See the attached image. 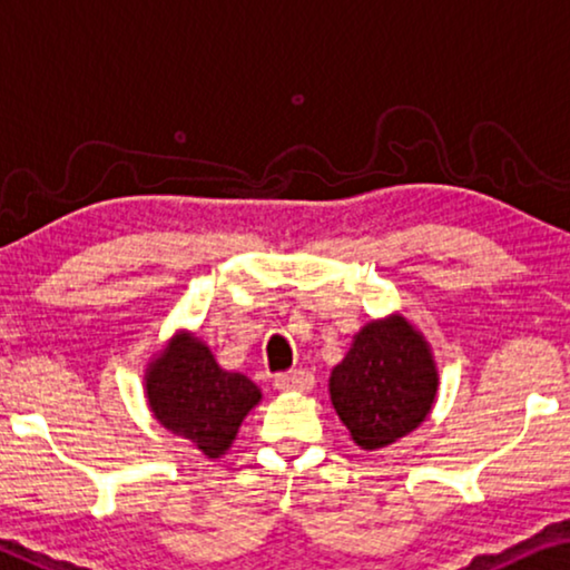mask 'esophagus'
<instances>
[{"label": "esophagus", "instance_id": "esophagus-1", "mask_svg": "<svg viewBox=\"0 0 570 570\" xmlns=\"http://www.w3.org/2000/svg\"><path fill=\"white\" fill-rule=\"evenodd\" d=\"M274 384L276 390H284V392H307L312 384H315V376L304 372V368H294V372L278 374Z\"/></svg>", "mask_w": 570, "mask_h": 570}]
</instances>
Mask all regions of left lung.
<instances>
[{
  "label": "left lung",
  "mask_w": 570,
  "mask_h": 570,
  "mask_svg": "<svg viewBox=\"0 0 570 570\" xmlns=\"http://www.w3.org/2000/svg\"><path fill=\"white\" fill-rule=\"evenodd\" d=\"M436 390L429 343L400 315L364 325L331 374L335 413L362 449L387 446L421 426Z\"/></svg>",
  "instance_id": "1"
}]
</instances>
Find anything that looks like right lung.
I'll return each mask as SVG.
<instances>
[{
  "label": "right lung",
  "instance_id": "obj_1",
  "mask_svg": "<svg viewBox=\"0 0 570 570\" xmlns=\"http://www.w3.org/2000/svg\"><path fill=\"white\" fill-rule=\"evenodd\" d=\"M147 400L165 429L216 460L261 403V390L245 374L224 372L196 335L178 333L147 368Z\"/></svg>",
  "mask_w": 570,
  "mask_h": 570
}]
</instances>
